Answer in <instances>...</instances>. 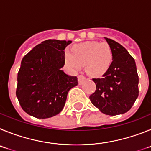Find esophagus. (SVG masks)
I'll use <instances>...</instances> for the list:
<instances>
[{"mask_svg":"<svg viewBox=\"0 0 151 151\" xmlns=\"http://www.w3.org/2000/svg\"><path fill=\"white\" fill-rule=\"evenodd\" d=\"M86 77L83 75H79L78 76V81H79V83L80 84H82L83 83V81H85Z\"/></svg>","mask_w":151,"mask_h":151,"instance_id":"esophagus-1","label":"esophagus"}]
</instances>
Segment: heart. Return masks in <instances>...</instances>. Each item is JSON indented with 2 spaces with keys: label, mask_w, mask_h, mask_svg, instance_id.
I'll return each mask as SVG.
<instances>
[{
  "label": "heart",
  "mask_w": 151,
  "mask_h": 151,
  "mask_svg": "<svg viewBox=\"0 0 151 151\" xmlns=\"http://www.w3.org/2000/svg\"><path fill=\"white\" fill-rule=\"evenodd\" d=\"M114 53L106 42L88 41L79 43L65 52V61L72 71L77 72L85 65L89 75L99 77L105 74L112 65Z\"/></svg>",
  "instance_id": "obj_1"
}]
</instances>
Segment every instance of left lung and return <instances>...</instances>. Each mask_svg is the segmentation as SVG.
Masks as SVG:
<instances>
[{"mask_svg": "<svg viewBox=\"0 0 151 151\" xmlns=\"http://www.w3.org/2000/svg\"><path fill=\"white\" fill-rule=\"evenodd\" d=\"M111 46L114 59L101 78H93L96 85L89 96L91 102L103 114H122L131 109L138 96V75L135 59L119 43L104 37Z\"/></svg>", "mask_w": 151, "mask_h": 151, "instance_id": "1", "label": "left lung"}]
</instances>
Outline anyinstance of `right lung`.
I'll return each mask as SVG.
<instances>
[{"label": "right lung", "instance_id": "1", "mask_svg": "<svg viewBox=\"0 0 151 151\" xmlns=\"http://www.w3.org/2000/svg\"><path fill=\"white\" fill-rule=\"evenodd\" d=\"M71 40H47L23 57L17 76L16 94L23 111L38 119L61 112L68 91L78 84L77 77L61 70L64 50Z\"/></svg>", "mask_w": 151, "mask_h": 151}]
</instances>
